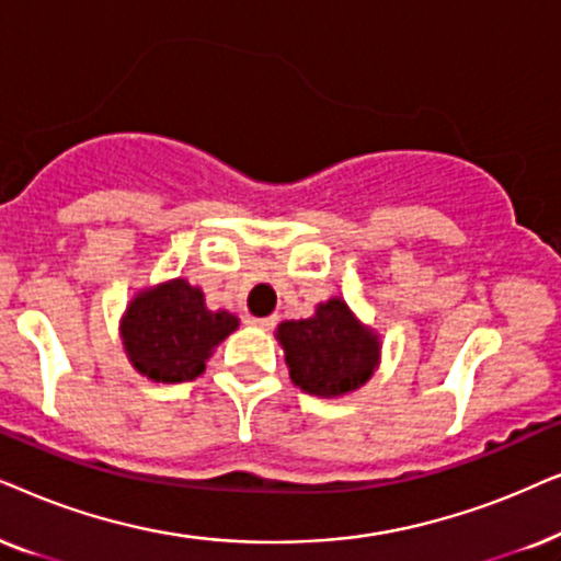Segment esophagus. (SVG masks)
<instances>
[{"label": "esophagus", "instance_id": "obj_1", "mask_svg": "<svg viewBox=\"0 0 561 561\" xmlns=\"http://www.w3.org/2000/svg\"><path fill=\"white\" fill-rule=\"evenodd\" d=\"M249 323L261 328V331H272V328H274L276 323H279V318H276V316H268V318H251Z\"/></svg>", "mask_w": 561, "mask_h": 561}]
</instances>
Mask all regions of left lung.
I'll return each mask as SVG.
<instances>
[{"instance_id":"left-lung-1","label":"left lung","mask_w":561,"mask_h":561,"mask_svg":"<svg viewBox=\"0 0 561 561\" xmlns=\"http://www.w3.org/2000/svg\"><path fill=\"white\" fill-rule=\"evenodd\" d=\"M293 382L318 398L354 392L377 367L379 341L351 316L343 300H328L308 320H287L276 331Z\"/></svg>"}]
</instances>
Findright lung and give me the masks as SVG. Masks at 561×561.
Masks as SVG:
<instances>
[{
  "instance_id": "1",
  "label": "right lung",
  "mask_w": 561,
  "mask_h": 561,
  "mask_svg": "<svg viewBox=\"0 0 561 561\" xmlns=\"http://www.w3.org/2000/svg\"><path fill=\"white\" fill-rule=\"evenodd\" d=\"M236 328L238 318L207 310L197 287L174 279L130 302L123 318V343L140 375L176 385L203 375L207 356Z\"/></svg>"
}]
</instances>
